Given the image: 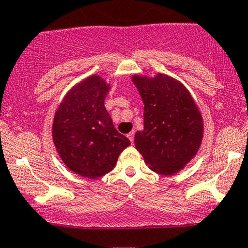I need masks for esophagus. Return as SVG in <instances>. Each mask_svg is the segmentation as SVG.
<instances>
[{
  "label": "esophagus",
  "mask_w": 248,
  "mask_h": 248,
  "mask_svg": "<svg viewBox=\"0 0 248 248\" xmlns=\"http://www.w3.org/2000/svg\"><path fill=\"white\" fill-rule=\"evenodd\" d=\"M134 135H135V132H130V133H128L127 134V136H128V139H129L130 140V142H134Z\"/></svg>",
  "instance_id": "1"
}]
</instances>
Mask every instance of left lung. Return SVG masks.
Returning a JSON list of instances; mask_svg holds the SVG:
<instances>
[{"instance_id":"1","label":"left lung","mask_w":248,"mask_h":248,"mask_svg":"<svg viewBox=\"0 0 248 248\" xmlns=\"http://www.w3.org/2000/svg\"><path fill=\"white\" fill-rule=\"evenodd\" d=\"M132 80L144 104V129L136 132L135 148L153 171L172 175L201 146V113L186 88L170 77L134 76Z\"/></svg>"}]
</instances>
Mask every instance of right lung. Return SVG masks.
<instances>
[{
    "instance_id": "obj_1",
    "label": "right lung",
    "mask_w": 248,
    "mask_h": 248,
    "mask_svg": "<svg viewBox=\"0 0 248 248\" xmlns=\"http://www.w3.org/2000/svg\"><path fill=\"white\" fill-rule=\"evenodd\" d=\"M108 91L100 77H88L65 95L56 112L52 135L57 152L65 166L82 177L109 172L130 144L115 129L105 107Z\"/></svg>"
}]
</instances>
